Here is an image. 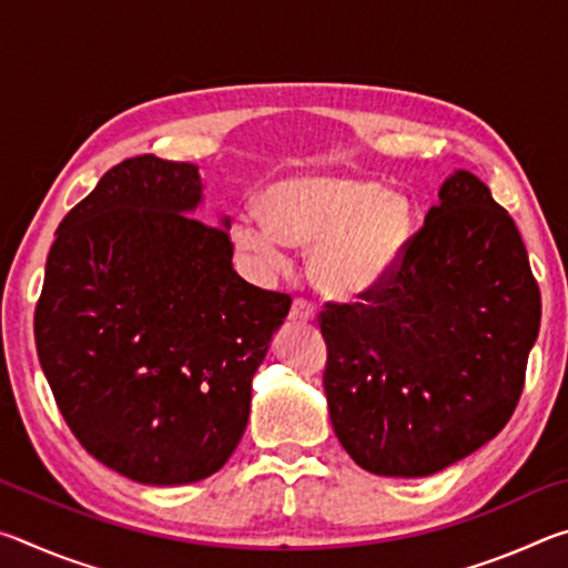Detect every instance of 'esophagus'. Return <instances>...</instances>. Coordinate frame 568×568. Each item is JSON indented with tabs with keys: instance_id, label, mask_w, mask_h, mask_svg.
<instances>
[{
	"instance_id": "34e87169",
	"label": "esophagus",
	"mask_w": 568,
	"mask_h": 568,
	"mask_svg": "<svg viewBox=\"0 0 568 568\" xmlns=\"http://www.w3.org/2000/svg\"><path fill=\"white\" fill-rule=\"evenodd\" d=\"M291 321L297 323H313L315 321V305L305 297H295L293 307H291Z\"/></svg>"
}]
</instances>
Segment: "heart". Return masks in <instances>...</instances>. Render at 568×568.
Wrapping results in <instances>:
<instances>
[{
  "label": "heart",
  "instance_id": "b5f03b06",
  "mask_svg": "<svg viewBox=\"0 0 568 568\" xmlns=\"http://www.w3.org/2000/svg\"><path fill=\"white\" fill-rule=\"evenodd\" d=\"M265 217L240 213L233 243L265 273L287 265V243L311 250V277L331 297L378 287L406 253L413 210L403 195L355 178H291L265 192Z\"/></svg>",
  "mask_w": 568,
  "mask_h": 568
}]
</instances>
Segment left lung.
Returning a JSON list of instances; mask_svg holds the SVG:
<instances>
[{"instance_id":"1","label":"left lung","mask_w":568,"mask_h":568,"mask_svg":"<svg viewBox=\"0 0 568 568\" xmlns=\"http://www.w3.org/2000/svg\"><path fill=\"white\" fill-rule=\"evenodd\" d=\"M358 303H325L323 388L341 446L378 476H430L501 434L541 293L511 215L466 170Z\"/></svg>"}]
</instances>
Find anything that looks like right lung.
Masks as SVG:
<instances>
[{"instance_id":"obj_1","label":"right lung","mask_w":568,"mask_h":568,"mask_svg":"<svg viewBox=\"0 0 568 568\" xmlns=\"http://www.w3.org/2000/svg\"><path fill=\"white\" fill-rule=\"evenodd\" d=\"M197 203L190 162L110 168L57 227L34 307L37 355L67 426L138 484H192L225 466L293 303L235 273L227 227L187 215Z\"/></svg>"}]
</instances>
